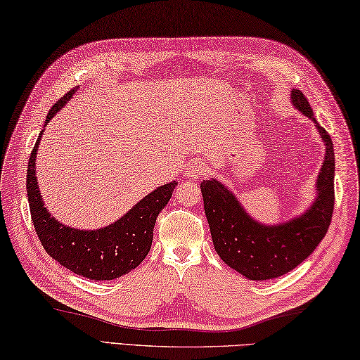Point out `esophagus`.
Wrapping results in <instances>:
<instances>
[{"label":"esophagus","instance_id":"esophagus-1","mask_svg":"<svg viewBox=\"0 0 360 360\" xmlns=\"http://www.w3.org/2000/svg\"><path fill=\"white\" fill-rule=\"evenodd\" d=\"M185 172H186L188 177L199 179V177H202V175H205L207 169H205V166L200 165V162H193V165H189V166L186 167Z\"/></svg>","mask_w":360,"mask_h":360}]
</instances>
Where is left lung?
Returning <instances> with one entry per match:
<instances>
[{"mask_svg":"<svg viewBox=\"0 0 360 360\" xmlns=\"http://www.w3.org/2000/svg\"><path fill=\"white\" fill-rule=\"evenodd\" d=\"M291 101L296 110L315 122L326 146L316 180V199L306 213L288 222L266 226L250 218L221 181L212 179L200 183L203 210L216 252L224 263L250 281L274 279L306 260L326 235L334 212L335 158L332 139L314 117L301 91H291Z\"/></svg>","mask_w":360,"mask_h":360,"instance_id":"8db88e82","label":"left lung"}]
</instances>
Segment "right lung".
I'll return each mask as SVG.
<instances>
[{"label":"right lung","mask_w":360,"mask_h":360,"mask_svg":"<svg viewBox=\"0 0 360 360\" xmlns=\"http://www.w3.org/2000/svg\"><path fill=\"white\" fill-rule=\"evenodd\" d=\"M78 87L60 97L46 116L45 125L63 110ZM34 146L26 172V191L31 219L36 233L51 259L59 262L72 273L91 281H112L128 274L146 259L153 240V227L158 214L172 198L177 181L166 183L147 194L120 219L97 230H79L67 227L56 221L44 205L36 177V155L40 138Z\"/></svg>","instance_id":"add662e5"}]
</instances>
